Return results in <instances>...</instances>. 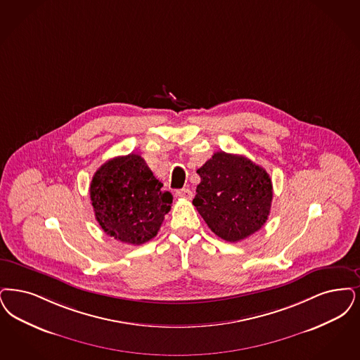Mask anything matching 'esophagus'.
<instances>
[{"mask_svg": "<svg viewBox=\"0 0 360 360\" xmlns=\"http://www.w3.org/2000/svg\"><path fill=\"white\" fill-rule=\"evenodd\" d=\"M175 197L179 200H191L193 193L190 188H179L175 191Z\"/></svg>", "mask_w": 360, "mask_h": 360, "instance_id": "obj_1", "label": "esophagus"}]
</instances>
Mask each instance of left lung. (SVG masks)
Masks as SVG:
<instances>
[{"mask_svg": "<svg viewBox=\"0 0 360 360\" xmlns=\"http://www.w3.org/2000/svg\"><path fill=\"white\" fill-rule=\"evenodd\" d=\"M201 182L193 205L210 231L237 243L259 231L271 213L269 174L243 155L216 153L197 170Z\"/></svg>", "mask_w": 360, "mask_h": 360, "instance_id": "8db88e82", "label": "left lung"}]
</instances>
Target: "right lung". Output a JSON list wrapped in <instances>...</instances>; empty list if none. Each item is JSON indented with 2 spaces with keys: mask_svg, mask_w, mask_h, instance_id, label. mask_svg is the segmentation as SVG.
I'll return each mask as SVG.
<instances>
[{
  "mask_svg": "<svg viewBox=\"0 0 360 360\" xmlns=\"http://www.w3.org/2000/svg\"><path fill=\"white\" fill-rule=\"evenodd\" d=\"M162 187L138 154L107 160L89 186L101 229L126 244L142 245L154 238L173 203L172 193Z\"/></svg>",
  "mask_w": 360,
  "mask_h": 360,
  "instance_id": "add662e5",
  "label": "right lung"
}]
</instances>
